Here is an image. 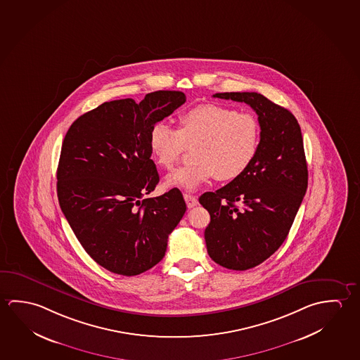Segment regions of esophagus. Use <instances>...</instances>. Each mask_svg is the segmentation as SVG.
<instances>
[{
  "instance_id": "1",
  "label": "esophagus",
  "mask_w": 360,
  "mask_h": 360,
  "mask_svg": "<svg viewBox=\"0 0 360 360\" xmlns=\"http://www.w3.org/2000/svg\"><path fill=\"white\" fill-rule=\"evenodd\" d=\"M184 200H186V203H187V207H188V208H192V207H195L198 205V200H197V197H195V195H184Z\"/></svg>"
}]
</instances>
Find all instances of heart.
<instances>
[{
    "mask_svg": "<svg viewBox=\"0 0 360 360\" xmlns=\"http://www.w3.org/2000/svg\"><path fill=\"white\" fill-rule=\"evenodd\" d=\"M259 143L254 115L214 103L200 104L179 117V129L157 123L149 134L155 162L171 169L193 147V160L165 179L171 187L195 191L212 178L232 181L252 165Z\"/></svg>",
    "mask_w": 360,
    "mask_h": 360,
    "instance_id": "1",
    "label": "heart"
}]
</instances>
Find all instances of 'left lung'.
Segmentation results:
<instances>
[{"instance_id": "obj_1", "label": "left lung", "mask_w": 360, "mask_h": 360, "mask_svg": "<svg viewBox=\"0 0 360 360\" xmlns=\"http://www.w3.org/2000/svg\"><path fill=\"white\" fill-rule=\"evenodd\" d=\"M246 103L259 115V143L252 165L200 203L211 216L205 231L210 257L230 270L259 265L283 245L307 193V165L300 125L283 106L259 93H217Z\"/></svg>"}]
</instances>
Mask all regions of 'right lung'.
<instances>
[{
    "label": "right lung",
    "instance_id": "obj_1",
    "mask_svg": "<svg viewBox=\"0 0 360 360\" xmlns=\"http://www.w3.org/2000/svg\"><path fill=\"white\" fill-rule=\"evenodd\" d=\"M182 91L160 90L106 101L71 124L58 165V198L89 256L123 276L147 271L165 257L186 212L178 188L153 198L160 174L149 147L155 124L184 104Z\"/></svg>",
    "mask_w": 360,
    "mask_h": 360
}]
</instances>
